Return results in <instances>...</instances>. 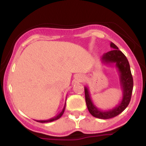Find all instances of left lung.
Returning a JSON list of instances; mask_svg holds the SVG:
<instances>
[{
  "mask_svg": "<svg viewBox=\"0 0 146 146\" xmlns=\"http://www.w3.org/2000/svg\"><path fill=\"white\" fill-rule=\"evenodd\" d=\"M110 47L113 50L104 53L102 57L101 62L104 64H115L117 68L119 75L120 86L123 93L121 101L112 109L100 110L92 101L88 88L86 86L84 87L85 99L88 111L93 117L103 119L113 118L123 112L130 103L133 89V79L128 59L114 43L110 42Z\"/></svg>",
  "mask_w": 146,
  "mask_h": 146,
  "instance_id": "8db88e82",
  "label": "left lung"
}]
</instances>
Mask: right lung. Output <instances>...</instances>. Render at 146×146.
Wrapping results in <instances>:
<instances>
[{
  "label": "right lung",
  "mask_w": 146,
  "mask_h": 146,
  "mask_svg": "<svg viewBox=\"0 0 146 146\" xmlns=\"http://www.w3.org/2000/svg\"><path fill=\"white\" fill-rule=\"evenodd\" d=\"M65 107H66V102H65L64 106V108H63L62 110V111L60 112L59 114H58L56 116H55L54 117H52V118L49 119H47V120H36V121L38 122H40V123H47V122H51L53 121H55V120L58 119H60V117H62V115H63L64 112V110H65Z\"/></svg>",
  "instance_id": "1"
}]
</instances>
